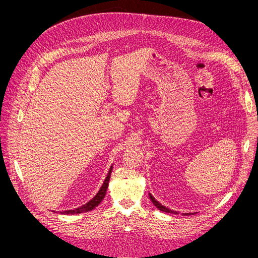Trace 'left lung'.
Segmentation results:
<instances>
[{
    "label": "left lung",
    "instance_id": "left-lung-1",
    "mask_svg": "<svg viewBox=\"0 0 258 258\" xmlns=\"http://www.w3.org/2000/svg\"><path fill=\"white\" fill-rule=\"evenodd\" d=\"M150 198H151V200H152V202L153 204L156 206V208H158L160 211H162V212H167V213H173V214H177V212L176 211H172V210H170V209H168V208H166V207H163L162 205H160L159 202L156 200L152 195L150 194ZM190 213H184V215H189Z\"/></svg>",
    "mask_w": 258,
    "mask_h": 258
}]
</instances>
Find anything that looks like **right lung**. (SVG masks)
Returning a JSON list of instances; mask_svg holds the SVG:
<instances>
[{
  "label": "right lung",
  "mask_w": 258,
  "mask_h": 258,
  "mask_svg": "<svg viewBox=\"0 0 258 258\" xmlns=\"http://www.w3.org/2000/svg\"><path fill=\"white\" fill-rule=\"evenodd\" d=\"M112 168H110V171H108V173L104 179L103 182V185L101 186L100 190L98 191V194L96 195L95 197H93L90 201H88L87 204L80 207V208H76L74 210H68V211H62V212H60L61 214H77V213H84V212H88V211H91L92 209H95L101 201H102V199L104 198L105 196V192H106V189H107V186H108V181H110V176H111V173H112Z\"/></svg>",
  "instance_id": "1"
}]
</instances>
